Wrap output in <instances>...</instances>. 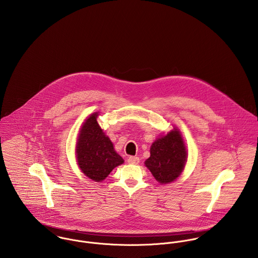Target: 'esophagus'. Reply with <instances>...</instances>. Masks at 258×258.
Listing matches in <instances>:
<instances>
[{
    "mask_svg": "<svg viewBox=\"0 0 258 258\" xmlns=\"http://www.w3.org/2000/svg\"><path fill=\"white\" fill-rule=\"evenodd\" d=\"M127 162L131 165H137L139 162H140V159L138 157H134V156H131L127 159Z\"/></svg>",
    "mask_w": 258,
    "mask_h": 258,
    "instance_id": "esophagus-1",
    "label": "esophagus"
}]
</instances>
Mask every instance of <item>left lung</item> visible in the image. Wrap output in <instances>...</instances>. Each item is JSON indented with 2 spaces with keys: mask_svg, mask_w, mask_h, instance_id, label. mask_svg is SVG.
I'll use <instances>...</instances> for the list:
<instances>
[{
  "mask_svg": "<svg viewBox=\"0 0 258 258\" xmlns=\"http://www.w3.org/2000/svg\"><path fill=\"white\" fill-rule=\"evenodd\" d=\"M145 166L160 184L174 182L183 172L186 162V150L181 132L174 128L167 135L158 138L151 146Z\"/></svg>",
  "mask_w": 258,
  "mask_h": 258,
  "instance_id": "8db88e82",
  "label": "left lung"
}]
</instances>
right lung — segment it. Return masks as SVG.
Returning a JSON list of instances; mask_svg holds the SVG:
<instances>
[{
    "label": "right lung",
    "mask_w": 258,
    "mask_h": 258,
    "mask_svg": "<svg viewBox=\"0 0 258 258\" xmlns=\"http://www.w3.org/2000/svg\"><path fill=\"white\" fill-rule=\"evenodd\" d=\"M97 116L98 113L91 114L80 128L75 154L83 174L94 182H101L124 160L98 125Z\"/></svg>",
    "instance_id": "add662e5"
}]
</instances>
